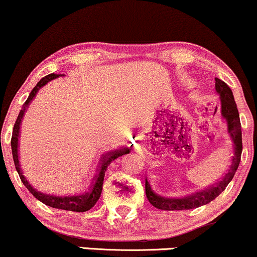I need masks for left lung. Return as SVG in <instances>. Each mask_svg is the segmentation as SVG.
Instances as JSON below:
<instances>
[{
    "label": "left lung",
    "mask_w": 257,
    "mask_h": 257,
    "mask_svg": "<svg viewBox=\"0 0 257 257\" xmlns=\"http://www.w3.org/2000/svg\"><path fill=\"white\" fill-rule=\"evenodd\" d=\"M216 90L219 94L220 97V112L221 115L226 120L227 125V132H229L231 141H232L233 151L232 156H231V164L229 166V169L225 173V175L221 177L217 183L213 186H210L208 188L204 189V191L195 193V194L186 196V198L181 199H170L164 198V196L158 195L155 193L151 188L150 183H149L148 179H145V194L149 202L154 206V207L158 208V210L163 211H182V210H192V208L200 207L202 205L208 204L213 199H216L229 182L232 180L233 175H235L237 168L239 166L240 162V155H242V127H240V120L238 109H237L235 99H233L232 91H231L230 87L225 82L216 78Z\"/></svg>",
    "instance_id": "left-lung-1"
}]
</instances>
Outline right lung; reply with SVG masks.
Wrapping results in <instances>:
<instances>
[{
    "instance_id": "obj_1",
    "label": "right lung",
    "mask_w": 257,
    "mask_h": 257,
    "mask_svg": "<svg viewBox=\"0 0 257 257\" xmlns=\"http://www.w3.org/2000/svg\"><path fill=\"white\" fill-rule=\"evenodd\" d=\"M59 75L57 74H50L43 77L41 80L38 82L36 87L33 88L31 91L30 96L26 100V102L24 103L22 106V109L19 113L17 121H15L14 128H13V136H12V153H13V158H14V164L15 168H17V172L20 176L22 183L26 186V188L32 193V195L34 198H37L38 200L43 202L47 206H51L53 208H59V210H65V211H72V212H85L88 210H90L93 206L96 204L97 200H99L101 192H102V185H103V176H104V172H106L107 167L109 166L112 161L115 160L122 155L128 154L130 149L128 148H122L120 150H115V151H109L106 155H103L102 158H101V162L99 166V170H97V174L94 177V181L91 183V186L89 187L88 191H85L84 193H81L78 195H74V196H56V195H49V194H44L39 191H37L33 186H31V183L27 181L26 177L24 176L22 174V170L20 168V164H19V154H18V141H19V134H20V125H21V119L24 118L25 112H26L28 104L31 103V101L36 97V95L38 93V90L40 89L41 87H44L47 82L55 80V78L58 77Z\"/></svg>"
}]
</instances>
